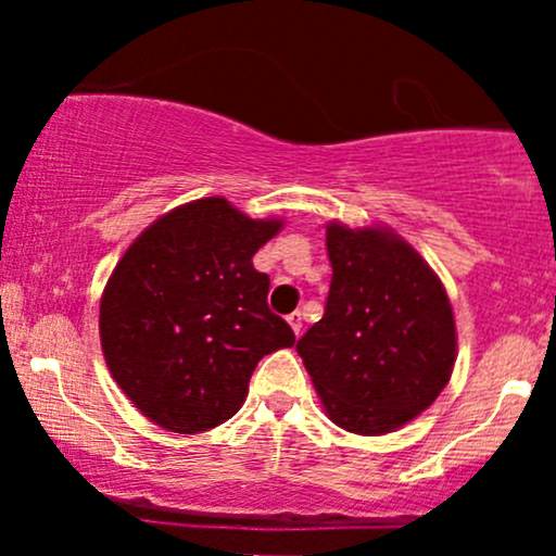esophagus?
Segmentation results:
<instances>
[{"mask_svg": "<svg viewBox=\"0 0 556 556\" xmlns=\"http://www.w3.org/2000/svg\"><path fill=\"white\" fill-rule=\"evenodd\" d=\"M287 324L295 331V337H300V331H303V314H300V311H292V314L287 316Z\"/></svg>", "mask_w": 556, "mask_h": 556, "instance_id": "obj_1", "label": "esophagus"}]
</instances>
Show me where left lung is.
I'll list each match as a JSON object with an SVG mask.
<instances>
[{
    "instance_id": "8db88e82",
    "label": "left lung",
    "mask_w": 556,
    "mask_h": 556,
    "mask_svg": "<svg viewBox=\"0 0 556 556\" xmlns=\"http://www.w3.org/2000/svg\"><path fill=\"white\" fill-rule=\"evenodd\" d=\"M324 318L298 340L324 410L379 437L413 420L450 381L457 331L442 279L389 227L327 225Z\"/></svg>"
}]
</instances>
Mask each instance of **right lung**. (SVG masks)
Here are the masks:
<instances>
[{"mask_svg": "<svg viewBox=\"0 0 556 556\" xmlns=\"http://www.w3.org/2000/svg\"><path fill=\"white\" fill-rule=\"evenodd\" d=\"M282 219H251L198 198L132 240L101 295L99 334L112 379L162 429L198 433L245 402L258 361L292 348L253 256Z\"/></svg>", "mask_w": 556, "mask_h": 556, "instance_id": "1", "label": "right lung"}]
</instances>
